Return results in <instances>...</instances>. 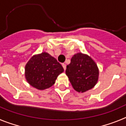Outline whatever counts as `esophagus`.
Returning <instances> with one entry per match:
<instances>
[{"label":"esophagus","mask_w":126,"mask_h":126,"mask_svg":"<svg viewBox=\"0 0 126 126\" xmlns=\"http://www.w3.org/2000/svg\"><path fill=\"white\" fill-rule=\"evenodd\" d=\"M62 67H63V68H64V70L66 69V65L65 64H62Z\"/></svg>","instance_id":"esophagus-1"}]
</instances>
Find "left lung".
I'll use <instances>...</instances> for the list:
<instances>
[{
	"label": "left lung",
	"instance_id": "left-lung-1",
	"mask_svg": "<svg viewBox=\"0 0 126 126\" xmlns=\"http://www.w3.org/2000/svg\"><path fill=\"white\" fill-rule=\"evenodd\" d=\"M65 74L73 88L78 92L84 93L94 87L98 79L97 65L88 55L78 53L67 65Z\"/></svg>",
	"mask_w": 126,
	"mask_h": 126
}]
</instances>
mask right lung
I'll return each instance as SVG.
<instances>
[{"instance_id":"obj_1","label":"right lung","mask_w":126,"mask_h":126,"mask_svg":"<svg viewBox=\"0 0 126 126\" xmlns=\"http://www.w3.org/2000/svg\"><path fill=\"white\" fill-rule=\"evenodd\" d=\"M64 69L55 58L47 52L34 55L25 66V78L30 85L40 90L51 87Z\"/></svg>"}]
</instances>
